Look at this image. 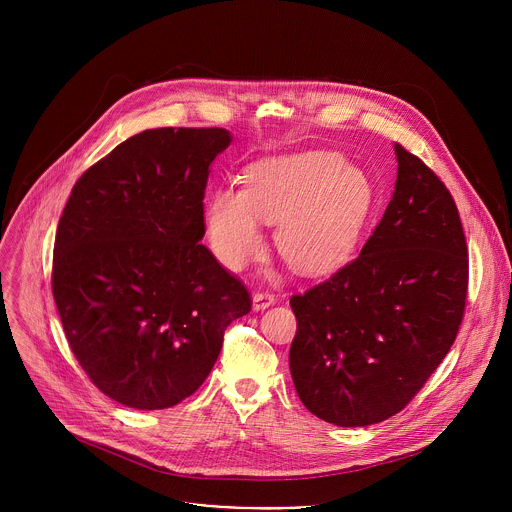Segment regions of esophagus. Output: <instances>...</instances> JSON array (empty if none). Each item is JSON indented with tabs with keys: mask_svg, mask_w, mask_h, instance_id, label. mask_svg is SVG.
<instances>
[{
	"mask_svg": "<svg viewBox=\"0 0 512 512\" xmlns=\"http://www.w3.org/2000/svg\"><path fill=\"white\" fill-rule=\"evenodd\" d=\"M251 300H253V310H255V312L267 310L269 306L275 304V296L269 294V291H255Z\"/></svg>",
	"mask_w": 512,
	"mask_h": 512,
	"instance_id": "obj_1",
	"label": "esophagus"
}]
</instances>
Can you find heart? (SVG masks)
<instances>
[{
    "instance_id": "obj_1",
    "label": "heart",
    "mask_w": 512,
    "mask_h": 512,
    "mask_svg": "<svg viewBox=\"0 0 512 512\" xmlns=\"http://www.w3.org/2000/svg\"><path fill=\"white\" fill-rule=\"evenodd\" d=\"M243 190L216 188L204 206L214 257L243 271L265 251V225H277L279 255L304 275L340 267L367 225L375 190L360 168L328 152H304L251 164Z\"/></svg>"
}]
</instances>
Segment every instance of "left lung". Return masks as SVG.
Listing matches in <instances>:
<instances>
[{"mask_svg": "<svg viewBox=\"0 0 512 512\" xmlns=\"http://www.w3.org/2000/svg\"><path fill=\"white\" fill-rule=\"evenodd\" d=\"M397 180L360 255L289 300L296 391L316 417L362 427L399 413L440 367L462 324L468 249L456 202L395 143Z\"/></svg>", "mask_w": 512, "mask_h": 512, "instance_id": "1", "label": "left lung"}]
</instances>
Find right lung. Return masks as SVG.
Listing matches in <instances>:
<instances>
[{
    "label": "right lung",
    "mask_w": 512,
    "mask_h": 512,
    "mask_svg": "<svg viewBox=\"0 0 512 512\" xmlns=\"http://www.w3.org/2000/svg\"><path fill=\"white\" fill-rule=\"evenodd\" d=\"M233 141L221 127L141 131L70 192L52 294L68 344L113 401L174 407L208 377L249 291L200 245L210 166Z\"/></svg>",
    "instance_id": "right-lung-1"
}]
</instances>
